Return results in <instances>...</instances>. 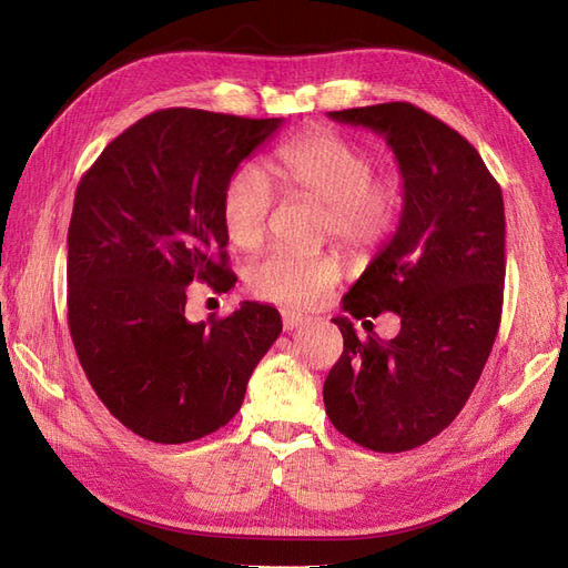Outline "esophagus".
Here are the masks:
<instances>
[{
    "instance_id": "34e87169",
    "label": "esophagus",
    "mask_w": 568,
    "mask_h": 568,
    "mask_svg": "<svg viewBox=\"0 0 568 568\" xmlns=\"http://www.w3.org/2000/svg\"><path fill=\"white\" fill-rule=\"evenodd\" d=\"M306 318L302 316V314H295V312H283V328L285 331H295V328H300L302 323H304Z\"/></svg>"
}]
</instances>
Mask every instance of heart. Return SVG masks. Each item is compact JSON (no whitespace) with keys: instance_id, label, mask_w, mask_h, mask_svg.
<instances>
[{"instance_id":"1","label":"heart","mask_w":568,"mask_h":568,"mask_svg":"<svg viewBox=\"0 0 568 568\" xmlns=\"http://www.w3.org/2000/svg\"><path fill=\"white\" fill-rule=\"evenodd\" d=\"M275 166L290 192L321 202L323 235L364 252L393 233L399 214L397 185L374 173V161L359 142L333 131L304 133L283 144ZM273 202L268 175L254 161L231 173L221 194V225L233 247L250 252L262 245ZM343 275L345 262L337 252L271 250L247 268V287L262 300L306 310L326 297Z\"/></svg>"}]
</instances>
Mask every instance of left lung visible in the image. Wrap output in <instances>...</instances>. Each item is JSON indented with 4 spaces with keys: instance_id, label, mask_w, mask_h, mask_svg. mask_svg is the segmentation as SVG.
I'll use <instances>...</instances> for the list:
<instances>
[{
    "instance_id": "8db88e82",
    "label": "left lung",
    "mask_w": 568,
    "mask_h": 568,
    "mask_svg": "<svg viewBox=\"0 0 568 568\" xmlns=\"http://www.w3.org/2000/svg\"><path fill=\"white\" fill-rule=\"evenodd\" d=\"M328 116L385 135L399 164V225L343 310L395 312L402 328L359 339L352 321L333 318L345 349L323 402L356 445L407 452L457 418L490 356L505 297V202L474 144L424 109L387 102Z\"/></svg>"
}]
</instances>
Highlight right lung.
<instances>
[{"label":"right lung","instance_id":"add662e5","mask_svg":"<svg viewBox=\"0 0 568 568\" xmlns=\"http://www.w3.org/2000/svg\"><path fill=\"white\" fill-rule=\"evenodd\" d=\"M283 119L161 109L111 140L80 178L69 225V331L97 397L144 440L181 445L240 412L281 335V314L245 302L190 323L187 285H235L221 194Z\"/></svg>","mask_w":568,"mask_h":568}]
</instances>
